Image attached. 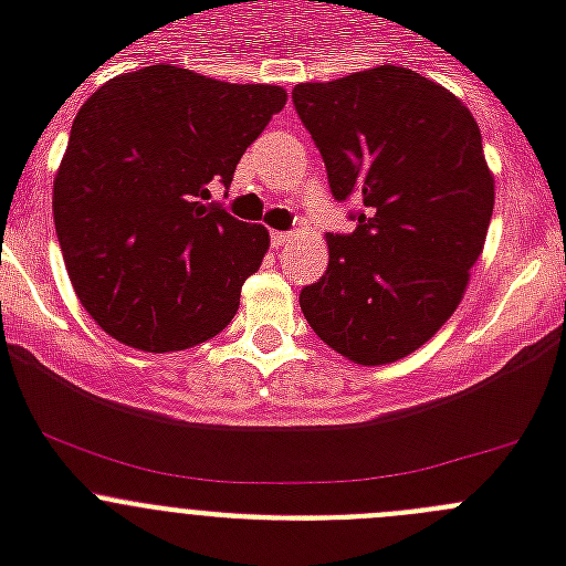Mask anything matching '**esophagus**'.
Instances as JSON below:
<instances>
[{"label":"esophagus","instance_id":"esophagus-1","mask_svg":"<svg viewBox=\"0 0 566 566\" xmlns=\"http://www.w3.org/2000/svg\"><path fill=\"white\" fill-rule=\"evenodd\" d=\"M294 234L292 232H272V247L280 249V247H286L289 240H292Z\"/></svg>","mask_w":566,"mask_h":566}]
</instances>
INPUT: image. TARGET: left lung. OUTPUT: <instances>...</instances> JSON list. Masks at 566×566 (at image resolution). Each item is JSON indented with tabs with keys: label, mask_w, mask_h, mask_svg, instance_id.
<instances>
[{
	"label": "left lung",
	"mask_w": 566,
	"mask_h": 566,
	"mask_svg": "<svg viewBox=\"0 0 566 566\" xmlns=\"http://www.w3.org/2000/svg\"><path fill=\"white\" fill-rule=\"evenodd\" d=\"M292 98L334 198L363 203L352 234H326L303 317L352 363H397L451 319L484 249L496 189L479 124L451 90L394 64Z\"/></svg>",
	"instance_id": "left-lung-1"
}]
</instances>
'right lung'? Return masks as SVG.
Listing matches in <instances>:
<instances>
[{
    "instance_id": "1",
    "label": "right lung",
    "mask_w": 566,
    "mask_h": 566,
    "mask_svg": "<svg viewBox=\"0 0 566 566\" xmlns=\"http://www.w3.org/2000/svg\"><path fill=\"white\" fill-rule=\"evenodd\" d=\"M286 104L277 84L187 67L122 73L78 109L53 178V221L76 297L118 343L184 352L221 334L269 252V229L209 201Z\"/></svg>"
}]
</instances>
